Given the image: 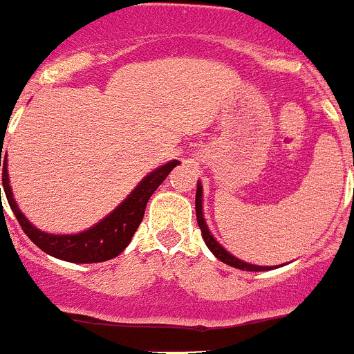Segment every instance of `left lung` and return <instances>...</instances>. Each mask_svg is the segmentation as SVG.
I'll return each mask as SVG.
<instances>
[{
    "mask_svg": "<svg viewBox=\"0 0 354 354\" xmlns=\"http://www.w3.org/2000/svg\"><path fill=\"white\" fill-rule=\"evenodd\" d=\"M195 209H196V221H198V227H200V230H202V237H204L205 245H207V248L211 250V252L214 253L216 257L220 259L221 262H225V264H228V266H232V268H237V270H245V271L271 270V268H264V266H253V264H248V262L239 261V259H236L234 255H230V253H228L227 250H225L223 246H221L220 243H218V241L211 236L207 225H205L204 214H202V184H198V186H196Z\"/></svg>",
    "mask_w": 354,
    "mask_h": 354,
    "instance_id": "1",
    "label": "left lung"
}]
</instances>
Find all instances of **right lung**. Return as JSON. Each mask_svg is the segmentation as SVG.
I'll return each instance as SVG.
<instances>
[{
  "instance_id": "right-lung-1",
  "label": "right lung",
  "mask_w": 354,
  "mask_h": 354,
  "mask_svg": "<svg viewBox=\"0 0 354 354\" xmlns=\"http://www.w3.org/2000/svg\"><path fill=\"white\" fill-rule=\"evenodd\" d=\"M179 165V161H170L162 165L161 168L154 170L150 175L136 186L133 193L127 196L111 214H108L101 223L88 228L86 232L74 234V236H53L35 228L24 218V214L15 205L12 196L10 184H8V174H6V156L0 154V167H3V192H5L8 205L14 211L19 225L42 252L49 253L53 257L62 259L67 262H77V264H93V262H104L117 257L118 253L124 252L133 239L136 228L140 227L145 214L147 202L150 195L158 189L159 184L167 179L168 174ZM1 196V195H0ZM1 200V198H0Z\"/></svg>"
}]
</instances>
